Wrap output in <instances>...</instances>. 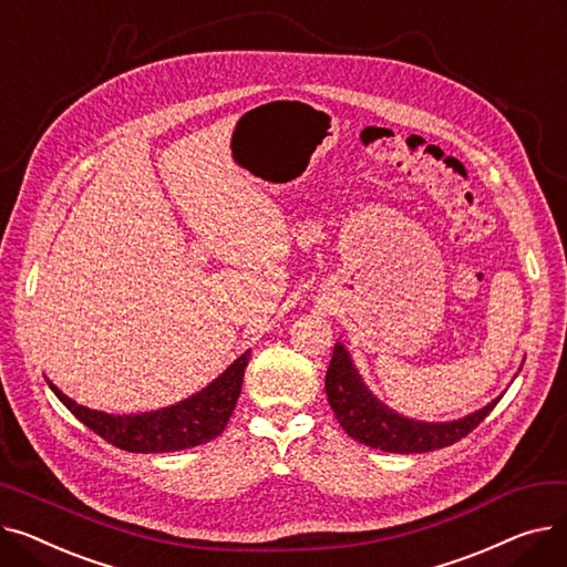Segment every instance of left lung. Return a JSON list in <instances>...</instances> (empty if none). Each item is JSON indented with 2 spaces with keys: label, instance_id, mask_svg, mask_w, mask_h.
Masks as SVG:
<instances>
[{
  "label": "left lung",
  "instance_id": "left-lung-1",
  "mask_svg": "<svg viewBox=\"0 0 567 567\" xmlns=\"http://www.w3.org/2000/svg\"><path fill=\"white\" fill-rule=\"evenodd\" d=\"M326 395H329V404L338 423L353 441L383 453L400 455L430 453L453 445L473 427H478L503 398L498 395L483 409L457 421L427 423L409 419V415H402L389 404H383L368 389V383L363 381L359 368L353 365V359L342 342H336L333 347V359L329 372H326Z\"/></svg>",
  "mask_w": 567,
  "mask_h": 567
}]
</instances>
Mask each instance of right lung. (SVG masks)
<instances>
[{"instance_id":"obj_1","label":"right lung","mask_w":567,"mask_h":567,"mask_svg":"<svg viewBox=\"0 0 567 567\" xmlns=\"http://www.w3.org/2000/svg\"><path fill=\"white\" fill-rule=\"evenodd\" d=\"M248 359L250 349L238 355L220 377L204 385L199 393L144 413L114 415L89 409L64 395L50 379L48 385L80 423L103 436L107 443L116 445V449L128 453H174L195 449V445L223 434L236 400L241 395Z\"/></svg>"}]
</instances>
